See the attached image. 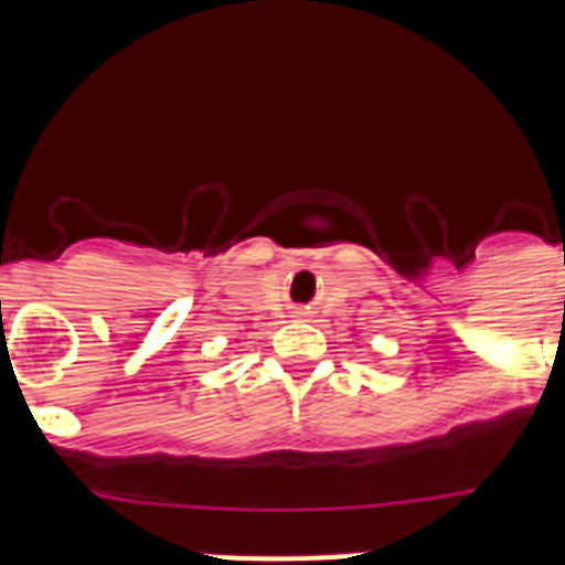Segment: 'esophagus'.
<instances>
[{"instance_id": "esophagus-1", "label": "esophagus", "mask_w": 565, "mask_h": 565, "mask_svg": "<svg viewBox=\"0 0 565 565\" xmlns=\"http://www.w3.org/2000/svg\"><path fill=\"white\" fill-rule=\"evenodd\" d=\"M297 317H299V319H302V317H308V311H297Z\"/></svg>"}]
</instances>
